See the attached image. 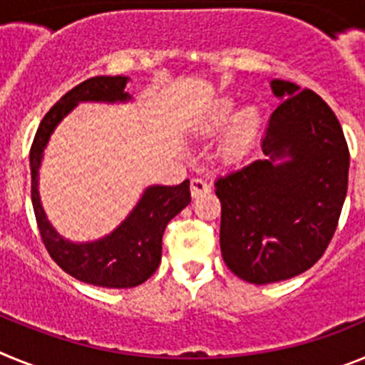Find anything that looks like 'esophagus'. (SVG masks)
<instances>
[{"instance_id": "1", "label": "esophagus", "mask_w": 365, "mask_h": 365, "mask_svg": "<svg viewBox=\"0 0 365 365\" xmlns=\"http://www.w3.org/2000/svg\"><path fill=\"white\" fill-rule=\"evenodd\" d=\"M210 192V185L206 182L205 179L201 177H193L192 179V195L193 197H199L202 193H208Z\"/></svg>"}]
</instances>
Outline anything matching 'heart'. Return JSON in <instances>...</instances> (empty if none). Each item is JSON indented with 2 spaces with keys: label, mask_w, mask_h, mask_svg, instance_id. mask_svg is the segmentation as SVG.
<instances>
[{
  "label": "heart",
  "mask_w": 365,
  "mask_h": 365,
  "mask_svg": "<svg viewBox=\"0 0 365 365\" xmlns=\"http://www.w3.org/2000/svg\"><path fill=\"white\" fill-rule=\"evenodd\" d=\"M235 100L234 98H221L210 108L206 109L205 115L199 120V128L205 133L217 131L219 128L227 124L235 113ZM261 128V115L256 108H247L240 111L234 117V120L228 125V131L225 135L222 143V151L230 159H240L247 153L252 144L256 143V137Z\"/></svg>",
  "instance_id": "heart-1"
}]
</instances>
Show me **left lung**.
<instances>
[{"label": "left lung", "mask_w": 365, "mask_h": 365, "mask_svg": "<svg viewBox=\"0 0 365 365\" xmlns=\"http://www.w3.org/2000/svg\"><path fill=\"white\" fill-rule=\"evenodd\" d=\"M279 106L263 137L265 159L215 180L222 259L248 283L283 282L311 269L336 230L349 150L333 109L311 89L270 80Z\"/></svg>", "instance_id": "obj_1"}]
</instances>
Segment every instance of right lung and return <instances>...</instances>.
<instances>
[{"label": "right lung", "instance_id": "1", "mask_svg": "<svg viewBox=\"0 0 365 365\" xmlns=\"http://www.w3.org/2000/svg\"><path fill=\"white\" fill-rule=\"evenodd\" d=\"M128 82V76H95L73 87L45 115L31 148L32 206L47 252L73 278L108 289L137 287L157 270L163 256L166 225L192 201L190 180L177 186H148L133 210L115 230L100 240L74 243L58 234L45 215L38 192V177L43 151L58 124L80 102H131V95L125 93Z\"/></svg>", "mask_w": 365, "mask_h": 365}]
</instances>
